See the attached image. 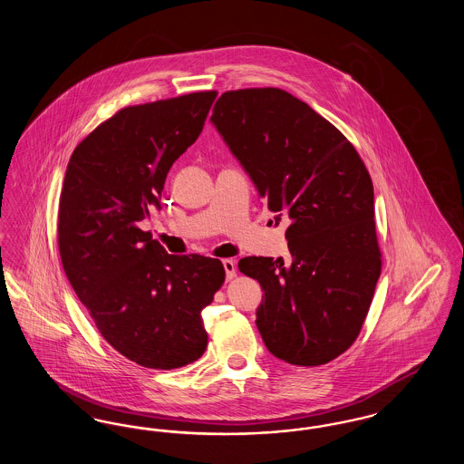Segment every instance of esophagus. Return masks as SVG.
Here are the masks:
<instances>
[{
    "label": "esophagus",
    "mask_w": 464,
    "mask_h": 464,
    "mask_svg": "<svg viewBox=\"0 0 464 464\" xmlns=\"http://www.w3.org/2000/svg\"><path fill=\"white\" fill-rule=\"evenodd\" d=\"M222 266L226 271V280H233L237 276V263L233 259H224Z\"/></svg>",
    "instance_id": "1"
}]
</instances>
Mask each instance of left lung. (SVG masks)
Here are the masks:
<instances>
[{
	"label": "left lung",
	"instance_id": "left-lung-1",
	"mask_svg": "<svg viewBox=\"0 0 464 464\" xmlns=\"http://www.w3.org/2000/svg\"><path fill=\"white\" fill-rule=\"evenodd\" d=\"M210 121L287 222L290 259L243 257V275L265 290L257 329L276 358L329 363L352 344L381 275L374 186L353 144L285 90L224 92Z\"/></svg>",
	"mask_w": 464,
	"mask_h": 464
}]
</instances>
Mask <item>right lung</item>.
Returning a JSON list of instances; mask_svg holds the SVG:
<instances>
[{
    "instance_id": "add662e5",
    "label": "right lung",
    "mask_w": 464,
    "mask_h": 464,
    "mask_svg": "<svg viewBox=\"0 0 464 464\" xmlns=\"http://www.w3.org/2000/svg\"><path fill=\"white\" fill-rule=\"evenodd\" d=\"M216 97L208 90L123 108L67 165L57 222L67 280L101 335L148 369H179L205 353L201 309L224 284L219 259L170 256L140 229Z\"/></svg>"
}]
</instances>
